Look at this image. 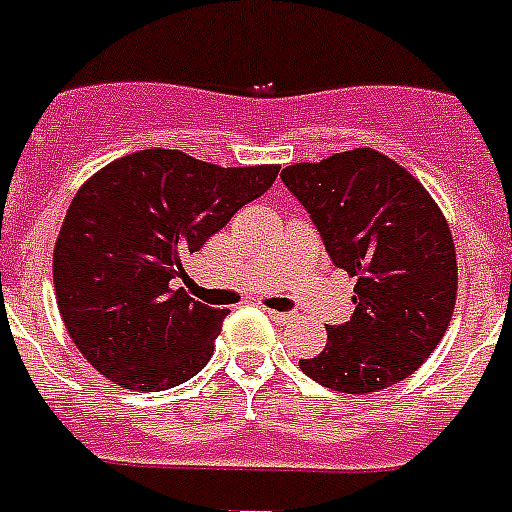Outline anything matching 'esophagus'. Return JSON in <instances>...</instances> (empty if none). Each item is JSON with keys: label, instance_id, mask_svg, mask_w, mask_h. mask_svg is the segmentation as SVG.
I'll use <instances>...</instances> for the list:
<instances>
[{"label": "esophagus", "instance_id": "34e87169", "mask_svg": "<svg viewBox=\"0 0 512 512\" xmlns=\"http://www.w3.org/2000/svg\"><path fill=\"white\" fill-rule=\"evenodd\" d=\"M269 317H272L277 325H285V322L296 320V314H290V312H269Z\"/></svg>", "mask_w": 512, "mask_h": 512}]
</instances>
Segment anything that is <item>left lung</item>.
I'll return each instance as SVG.
<instances>
[{"label": "left lung", "instance_id": "obj_1", "mask_svg": "<svg viewBox=\"0 0 512 512\" xmlns=\"http://www.w3.org/2000/svg\"><path fill=\"white\" fill-rule=\"evenodd\" d=\"M333 264L354 285V314L327 325L325 349L301 370L325 388L370 394L418 370L452 320L455 243L447 219L410 171L357 147L282 169Z\"/></svg>", "mask_w": 512, "mask_h": 512}]
</instances>
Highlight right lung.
<instances>
[{
  "instance_id": "1",
  "label": "right lung",
  "mask_w": 512,
  "mask_h": 512,
  "mask_svg": "<svg viewBox=\"0 0 512 512\" xmlns=\"http://www.w3.org/2000/svg\"><path fill=\"white\" fill-rule=\"evenodd\" d=\"M277 171L222 169L155 147L108 163L76 192L52 275L60 317L89 365L132 391L174 388L206 367L230 312L174 282Z\"/></svg>"
}]
</instances>
